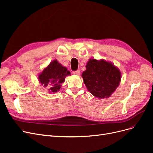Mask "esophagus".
Returning a JSON list of instances; mask_svg holds the SVG:
<instances>
[{"label":"esophagus","mask_w":153,"mask_h":153,"mask_svg":"<svg viewBox=\"0 0 153 153\" xmlns=\"http://www.w3.org/2000/svg\"><path fill=\"white\" fill-rule=\"evenodd\" d=\"M73 73L75 75L79 76V75H80V70H76V71H73Z\"/></svg>","instance_id":"esophagus-1"}]
</instances>
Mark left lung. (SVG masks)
Segmentation results:
<instances>
[{
  "label": "left lung",
  "instance_id": "1",
  "mask_svg": "<svg viewBox=\"0 0 153 153\" xmlns=\"http://www.w3.org/2000/svg\"><path fill=\"white\" fill-rule=\"evenodd\" d=\"M82 76L87 90L98 99L108 98L119 87L121 80L119 69L104 59H90Z\"/></svg>",
  "mask_w": 153,
  "mask_h": 153
}]
</instances>
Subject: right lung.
I'll list each match as a JSON object with an SVG mask.
<instances>
[{"instance_id":"1","label":"right lung","mask_w":153,"mask_h":153,"mask_svg":"<svg viewBox=\"0 0 153 153\" xmlns=\"http://www.w3.org/2000/svg\"><path fill=\"white\" fill-rule=\"evenodd\" d=\"M69 75H71V73L67 68L55 59L39 73L38 78L41 85L44 87H47L49 93L53 94L60 91L61 84Z\"/></svg>"}]
</instances>
